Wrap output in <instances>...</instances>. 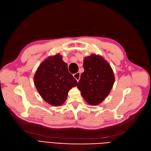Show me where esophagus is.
Here are the masks:
<instances>
[{"label": "esophagus", "mask_w": 151, "mask_h": 151, "mask_svg": "<svg viewBox=\"0 0 151 151\" xmlns=\"http://www.w3.org/2000/svg\"><path fill=\"white\" fill-rule=\"evenodd\" d=\"M80 77H81V74H80V72H79L76 73V74H74V77L77 80V82H78V81H79Z\"/></svg>", "instance_id": "34e87169"}]
</instances>
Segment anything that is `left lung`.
Listing matches in <instances>:
<instances>
[{
  "mask_svg": "<svg viewBox=\"0 0 151 151\" xmlns=\"http://www.w3.org/2000/svg\"><path fill=\"white\" fill-rule=\"evenodd\" d=\"M84 72L81 75L77 88L88 104L96 106L106 98L115 83V76L109 63L95 54L84 59Z\"/></svg>",
  "mask_w": 151,
  "mask_h": 151,
  "instance_id": "8db88e82",
  "label": "left lung"
}]
</instances>
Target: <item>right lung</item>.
<instances>
[{"label": "right lung", "mask_w": 151, "mask_h": 151, "mask_svg": "<svg viewBox=\"0 0 151 151\" xmlns=\"http://www.w3.org/2000/svg\"><path fill=\"white\" fill-rule=\"evenodd\" d=\"M36 88L42 98L55 106L65 101L68 91L77 82L68 71L67 64L59 54L49 57L39 65L34 76Z\"/></svg>", "instance_id": "add662e5"}]
</instances>
